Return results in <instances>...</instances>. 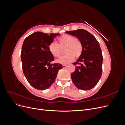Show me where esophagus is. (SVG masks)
<instances>
[{"label": "esophagus", "mask_w": 125, "mask_h": 125, "mask_svg": "<svg viewBox=\"0 0 125 125\" xmlns=\"http://www.w3.org/2000/svg\"><path fill=\"white\" fill-rule=\"evenodd\" d=\"M67 66V65H62V67H63V68H66Z\"/></svg>", "instance_id": "obj_1"}]
</instances>
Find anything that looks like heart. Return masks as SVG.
Instances as JSON below:
<instances>
[{
	"label": "heart",
	"instance_id": "heart-1",
	"mask_svg": "<svg viewBox=\"0 0 125 125\" xmlns=\"http://www.w3.org/2000/svg\"><path fill=\"white\" fill-rule=\"evenodd\" d=\"M59 44L55 42H52L48 45V50L55 57H58L62 52V48L64 49V54L56 60V62L62 64L69 63L73 61L74 57L78 58L83 52L81 42L73 36L63 34L58 38Z\"/></svg>",
	"mask_w": 125,
	"mask_h": 125
}]
</instances>
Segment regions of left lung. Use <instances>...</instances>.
Here are the masks:
<instances>
[{"label":"left lung","instance_id":"1","mask_svg":"<svg viewBox=\"0 0 125 125\" xmlns=\"http://www.w3.org/2000/svg\"><path fill=\"white\" fill-rule=\"evenodd\" d=\"M65 33L74 36L83 46L81 56L73 63L75 70L71 74L73 83L77 88L89 90L99 81L102 73L103 56L99 43L92 34L85 30L79 29Z\"/></svg>","mask_w":125,"mask_h":125}]
</instances>
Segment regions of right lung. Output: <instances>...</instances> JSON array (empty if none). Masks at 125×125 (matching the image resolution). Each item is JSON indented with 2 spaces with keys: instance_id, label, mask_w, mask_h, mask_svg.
Wrapping results in <instances>:
<instances>
[{
  "instance_id": "obj_1",
  "label": "right lung",
  "mask_w": 125,
  "mask_h": 125,
  "mask_svg": "<svg viewBox=\"0 0 125 125\" xmlns=\"http://www.w3.org/2000/svg\"><path fill=\"white\" fill-rule=\"evenodd\" d=\"M59 34L36 32L24 40L21 58L23 73L29 83L36 89L43 90L54 82L60 63H51L54 57L48 50V45Z\"/></svg>"
}]
</instances>
